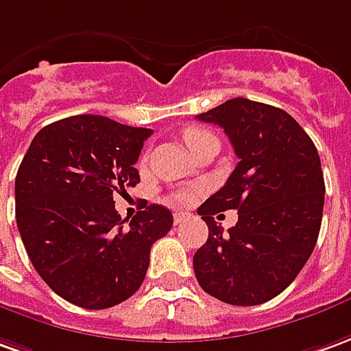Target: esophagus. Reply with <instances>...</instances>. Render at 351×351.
<instances>
[{
    "label": "esophagus",
    "instance_id": "1",
    "mask_svg": "<svg viewBox=\"0 0 351 351\" xmlns=\"http://www.w3.org/2000/svg\"><path fill=\"white\" fill-rule=\"evenodd\" d=\"M189 212H176V216H173V221H176V226H181V223H185V221H189L191 219Z\"/></svg>",
    "mask_w": 351,
    "mask_h": 351
}]
</instances>
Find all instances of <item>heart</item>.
<instances>
[{
	"label": "heart",
	"instance_id": "heart-1",
	"mask_svg": "<svg viewBox=\"0 0 351 351\" xmlns=\"http://www.w3.org/2000/svg\"><path fill=\"white\" fill-rule=\"evenodd\" d=\"M208 137H214V135L210 134V132H206V130H200V128H189V130H185V134H183V139H185V143H187V147H189L191 151L197 147V145H200L204 139H208ZM191 195L189 191H178V193H173L170 197L171 202H189L191 200Z\"/></svg>",
	"mask_w": 351,
	"mask_h": 351
}]
</instances>
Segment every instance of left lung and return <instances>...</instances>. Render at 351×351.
I'll return each instance as SVG.
<instances>
[{
  "label": "left lung",
  "instance_id": "8db88e82",
  "mask_svg": "<svg viewBox=\"0 0 351 351\" xmlns=\"http://www.w3.org/2000/svg\"><path fill=\"white\" fill-rule=\"evenodd\" d=\"M223 128L239 164L227 183L197 210L208 241L193 256L202 291L233 306H258L281 294L315 248L325 180L317 149L281 108L229 99L197 116ZM237 209L226 236L213 214Z\"/></svg>",
  "mask_w": 351,
  "mask_h": 351
}]
</instances>
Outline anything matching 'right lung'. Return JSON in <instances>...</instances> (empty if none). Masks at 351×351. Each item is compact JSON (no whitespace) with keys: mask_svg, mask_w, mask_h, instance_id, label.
<instances>
[{"mask_svg":"<svg viewBox=\"0 0 351 351\" xmlns=\"http://www.w3.org/2000/svg\"><path fill=\"white\" fill-rule=\"evenodd\" d=\"M152 134L97 114L42 128L16 171V226L51 291L86 309L112 308L141 287L151 246L171 229L168 208L149 204L130 221L116 193L139 183L135 162Z\"/></svg>","mask_w":351,"mask_h":351,"instance_id":"add662e5","label":"right lung"}]
</instances>
